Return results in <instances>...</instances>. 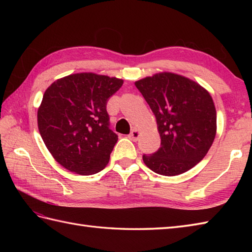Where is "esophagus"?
<instances>
[{
    "mask_svg": "<svg viewBox=\"0 0 252 252\" xmlns=\"http://www.w3.org/2000/svg\"><path fill=\"white\" fill-rule=\"evenodd\" d=\"M140 134H141V133L137 129H133L132 132L129 134V138L133 142H136L138 140V137H140Z\"/></svg>",
    "mask_w": 252,
    "mask_h": 252,
    "instance_id": "1",
    "label": "esophagus"
}]
</instances>
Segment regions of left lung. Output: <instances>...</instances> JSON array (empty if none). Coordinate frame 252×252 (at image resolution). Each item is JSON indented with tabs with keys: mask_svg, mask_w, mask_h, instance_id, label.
I'll return each instance as SVG.
<instances>
[{
	"mask_svg": "<svg viewBox=\"0 0 252 252\" xmlns=\"http://www.w3.org/2000/svg\"><path fill=\"white\" fill-rule=\"evenodd\" d=\"M156 117L161 147L143 161L155 173L174 176L200 162L217 133V110L210 93L192 80L159 72L135 82Z\"/></svg>",
	"mask_w": 252,
	"mask_h": 252,
	"instance_id": "obj_1",
	"label": "left lung"
}]
</instances>
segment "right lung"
Listing matches in <instances>:
<instances>
[{
  "label": "right lung",
  "mask_w": 252,
  "mask_h": 252,
  "mask_svg": "<svg viewBox=\"0 0 252 252\" xmlns=\"http://www.w3.org/2000/svg\"><path fill=\"white\" fill-rule=\"evenodd\" d=\"M122 79L93 72L69 74L46 89L37 126L46 148L63 168L91 175L109 161L118 135L109 129L107 100Z\"/></svg>",
  "instance_id": "obj_1"
}]
</instances>
